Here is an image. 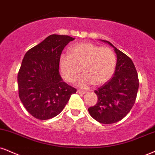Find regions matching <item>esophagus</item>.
I'll return each instance as SVG.
<instances>
[{
	"instance_id": "34e87169",
	"label": "esophagus",
	"mask_w": 155,
	"mask_h": 155,
	"mask_svg": "<svg viewBox=\"0 0 155 155\" xmlns=\"http://www.w3.org/2000/svg\"><path fill=\"white\" fill-rule=\"evenodd\" d=\"M86 92H86V91H84V90H79V89H78L77 90V93H79V94H85Z\"/></svg>"
}]
</instances>
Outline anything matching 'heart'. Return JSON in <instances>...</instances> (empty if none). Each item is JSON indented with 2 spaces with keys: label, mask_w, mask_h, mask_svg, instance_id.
Segmentation results:
<instances>
[{
  "label": "heart",
  "mask_w": 155,
  "mask_h": 155,
  "mask_svg": "<svg viewBox=\"0 0 155 155\" xmlns=\"http://www.w3.org/2000/svg\"><path fill=\"white\" fill-rule=\"evenodd\" d=\"M116 56L110 48L100 47L91 42H80L71 46L69 54H62L59 58L61 75L67 81L72 82L84 74L76 84L80 87L88 88L92 84L102 85L114 74Z\"/></svg>",
  "instance_id": "heart-1"
}]
</instances>
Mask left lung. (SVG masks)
<instances>
[{"mask_svg": "<svg viewBox=\"0 0 155 155\" xmlns=\"http://www.w3.org/2000/svg\"><path fill=\"white\" fill-rule=\"evenodd\" d=\"M101 40L114 48L117 55L116 67L113 77L94 91L97 102L88 110L98 122L111 124L122 120L131 110L135 103L139 83L131 59L111 42Z\"/></svg>", "mask_w": 155, "mask_h": 155, "instance_id": "left-lung-1", "label": "left lung"}]
</instances>
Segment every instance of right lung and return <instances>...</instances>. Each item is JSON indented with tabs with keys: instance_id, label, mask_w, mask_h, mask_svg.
I'll use <instances>...</instances> for the list:
<instances>
[{
	"instance_id": "right-lung-1",
	"label": "right lung",
	"mask_w": 155,
	"mask_h": 155,
	"mask_svg": "<svg viewBox=\"0 0 155 155\" xmlns=\"http://www.w3.org/2000/svg\"><path fill=\"white\" fill-rule=\"evenodd\" d=\"M74 40L68 35H51L24 55L18 73V96L35 118L48 120L56 116L76 92L59 73L60 56Z\"/></svg>"
}]
</instances>
